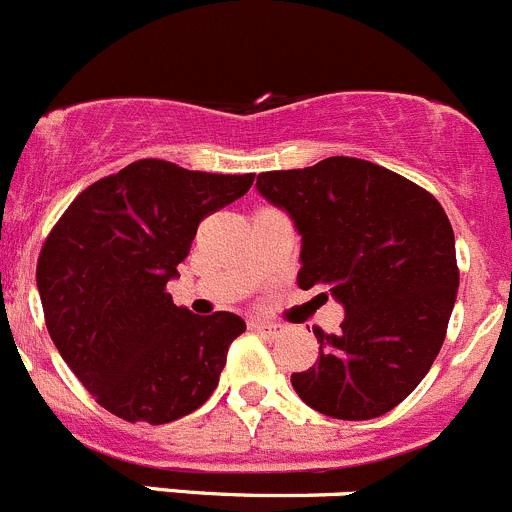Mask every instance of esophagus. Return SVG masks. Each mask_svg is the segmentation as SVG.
Returning a JSON list of instances; mask_svg holds the SVG:
<instances>
[{"label":"esophagus","instance_id":"1","mask_svg":"<svg viewBox=\"0 0 512 512\" xmlns=\"http://www.w3.org/2000/svg\"><path fill=\"white\" fill-rule=\"evenodd\" d=\"M250 327H252V330L262 332V335H270V337L280 335V332H282L280 325H275V322H267V320H252Z\"/></svg>","mask_w":512,"mask_h":512}]
</instances>
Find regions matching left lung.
I'll use <instances>...</instances> for the list:
<instances>
[{
    "instance_id": "obj_1",
    "label": "left lung",
    "mask_w": 512,
    "mask_h": 512,
    "mask_svg": "<svg viewBox=\"0 0 512 512\" xmlns=\"http://www.w3.org/2000/svg\"><path fill=\"white\" fill-rule=\"evenodd\" d=\"M302 235V290L345 305L337 335L315 327L317 362L292 372L302 403L337 420H370L403 403L443 347L458 297L455 235L440 202L375 162L327 157L257 175Z\"/></svg>"
}]
</instances>
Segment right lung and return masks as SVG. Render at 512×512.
<instances>
[{
  "label": "right lung",
  "mask_w": 512,
  "mask_h": 512,
  "mask_svg": "<svg viewBox=\"0 0 512 512\" xmlns=\"http://www.w3.org/2000/svg\"><path fill=\"white\" fill-rule=\"evenodd\" d=\"M252 180L137 160L79 192L44 240L37 287L49 337L117 418L172 423L215 393L245 320L192 315L172 302L167 282L180 275L200 222Z\"/></svg>",
  "instance_id": "obj_1"
}]
</instances>
